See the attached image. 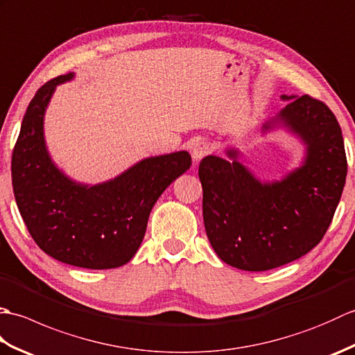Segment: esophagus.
<instances>
[{"instance_id":"obj_1","label":"esophagus","mask_w":355,"mask_h":355,"mask_svg":"<svg viewBox=\"0 0 355 355\" xmlns=\"http://www.w3.org/2000/svg\"><path fill=\"white\" fill-rule=\"evenodd\" d=\"M210 150H212V148H210L207 141L198 140L197 143H193V146H192V158L195 162H200L202 157L210 154Z\"/></svg>"}]
</instances>
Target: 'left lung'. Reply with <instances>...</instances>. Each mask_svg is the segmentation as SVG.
Listing matches in <instances>:
<instances>
[{
    "label": "left lung",
    "mask_w": 355,
    "mask_h": 355,
    "mask_svg": "<svg viewBox=\"0 0 355 355\" xmlns=\"http://www.w3.org/2000/svg\"><path fill=\"white\" fill-rule=\"evenodd\" d=\"M288 102L262 125V135L284 130L304 145L297 168L279 180H261L238 148L207 155L198 175L202 218L218 258L245 271H266L302 258L320 243L346 182L345 143L336 116L310 96Z\"/></svg>",
    "instance_id": "8db88e82"
}]
</instances>
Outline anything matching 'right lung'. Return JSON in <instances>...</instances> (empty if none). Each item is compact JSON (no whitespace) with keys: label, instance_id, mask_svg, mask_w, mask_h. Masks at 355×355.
Segmentation results:
<instances>
[{"label":"right lung","instance_id":"1","mask_svg":"<svg viewBox=\"0 0 355 355\" xmlns=\"http://www.w3.org/2000/svg\"><path fill=\"white\" fill-rule=\"evenodd\" d=\"M73 78L51 79L28 103L12 154L15 200L28 233L51 258L80 268H117L137 253L150 210L192 158L187 150L146 157L97 184L70 178L49 153L44 117L56 87Z\"/></svg>","mask_w":355,"mask_h":355}]
</instances>
